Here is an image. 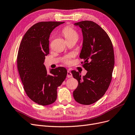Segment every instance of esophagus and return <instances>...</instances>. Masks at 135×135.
I'll return each instance as SVG.
<instances>
[{"mask_svg": "<svg viewBox=\"0 0 135 135\" xmlns=\"http://www.w3.org/2000/svg\"><path fill=\"white\" fill-rule=\"evenodd\" d=\"M67 77L68 78H71L73 77L72 76V73L70 72V71H67Z\"/></svg>", "mask_w": 135, "mask_h": 135, "instance_id": "obj_1", "label": "esophagus"}]
</instances>
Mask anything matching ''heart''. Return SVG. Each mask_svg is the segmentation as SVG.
<instances>
[{
	"label": "heart",
	"instance_id": "obj_1",
	"mask_svg": "<svg viewBox=\"0 0 135 135\" xmlns=\"http://www.w3.org/2000/svg\"><path fill=\"white\" fill-rule=\"evenodd\" d=\"M62 33L66 38L67 41H77L79 38V35L75 29L71 26L65 27L62 31ZM63 62L65 64H69L71 63V56H68L63 59Z\"/></svg>",
	"mask_w": 135,
	"mask_h": 135
}]
</instances>
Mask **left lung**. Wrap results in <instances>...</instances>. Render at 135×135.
Wrapping results in <instances>:
<instances>
[{"mask_svg": "<svg viewBox=\"0 0 135 135\" xmlns=\"http://www.w3.org/2000/svg\"><path fill=\"white\" fill-rule=\"evenodd\" d=\"M82 29L83 45L79 57L87 71L81 78L78 72L72 71L73 78L78 82L73 91L78 103L89 105L103 96L112 80L114 64L112 43L107 33L97 24L84 21L74 23Z\"/></svg>", "mask_w": 135, "mask_h": 135, "instance_id": "obj_1", "label": "left lung"}]
</instances>
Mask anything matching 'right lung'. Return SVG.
<instances>
[{"instance_id": "1", "label": "right lung", "mask_w": 135, "mask_h": 135, "mask_svg": "<svg viewBox=\"0 0 135 135\" xmlns=\"http://www.w3.org/2000/svg\"><path fill=\"white\" fill-rule=\"evenodd\" d=\"M60 22H41L30 28L20 44L17 67L27 95L40 105L47 106L56 101L57 87L67 74L59 67L48 73L44 62L49 53V38L53 30L63 24Z\"/></svg>"}]
</instances>
